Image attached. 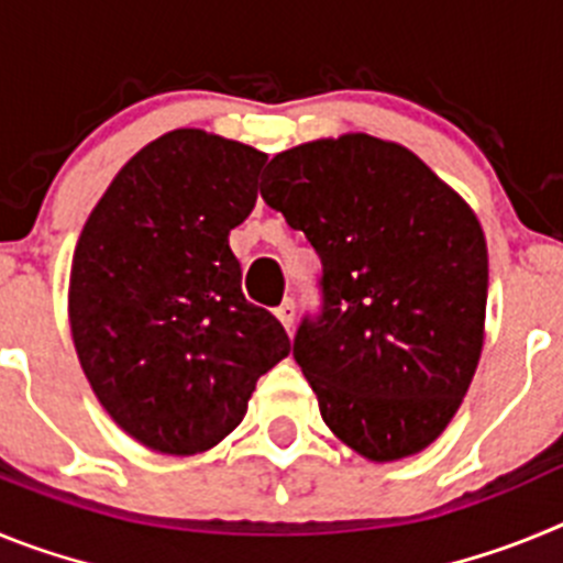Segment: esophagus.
<instances>
[{
	"label": "esophagus",
	"instance_id": "esophagus-1",
	"mask_svg": "<svg viewBox=\"0 0 563 563\" xmlns=\"http://www.w3.org/2000/svg\"><path fill=\"white\" fill-rule=\"evenodd\" d=\"M276 318L282 321V324H285V330L290 332L292 321H296V301H292V298H285V301L276 307Z\"/></svg>",
	"mask_w": 563,
	"mask_h": 563
}]
</instances>
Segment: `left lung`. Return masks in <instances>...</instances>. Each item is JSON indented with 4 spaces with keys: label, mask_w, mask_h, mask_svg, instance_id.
<instances>
[{
    "label": "left lung",
    "mask_w": 563,
    "mask_h": 563,
    "mask_svg": "<svg viewBox=\"0 0 563 563\" xmlns=\"http://www.w3.org/2000/svg\"><path fill=\"white\" fill-rule=\"evenodd\" d=\"M262 200L321 258L292 357L366 460L411 456L460 409L482 355L487 247L474 211L397 143L343 134L276 154Z\"/></svg>",
    "instance_id": "left-lung-1"
}]
</instances>
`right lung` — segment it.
I'll return each mask as SVG.
<instances>
[{
  "mask_svg": "<svg viewBox=\"0 0 563 563\" xmlns=\"http://www.w3.org/2000/svg\"><path fill=\"white\" fill-rule=\"evenodd\" d=\"M265 161L174 129L118 172L78 239L69 327L81 369L109 417L161 454L213 449L258 377L290 355L276 316L242 296L228 245Z\"/></svg>",
  "mask_w": 563,
  "mask_h": 563,
  "instance_id": "1",
  "label": "right lung"
}]
</instances>
